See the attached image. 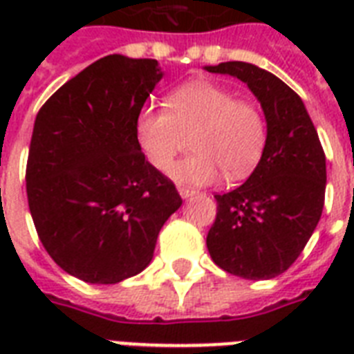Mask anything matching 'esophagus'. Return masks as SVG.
I'll list each match as a JSON object with an SVG mask.
<instances>
[{
  "label": "esophagus",
  "mask_w": 354,
  "mask_h": 354,
  "mask_svg": "<svg viewBox=\"0 0 354 354\" xmlns=\"http://www.w3.org/2000/svg\"><path fill=\"white\" fill-rule=\"evenodd\" d=\"M178 193H180V196H182V198H189V196L196 194V191H194V189H189V187H183V185H180V187H178Z\"/></svg>",
  "instance_id": "esophagus-1"
}]
</instances>
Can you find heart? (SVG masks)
Segmentation results:
<instances>
[{
  "label": "heart",
  "instance_id": "heart-1",
  "mask_svg": "<svg viewBox=\"0 0 354 354\" xmlns=\"http://www.w3.org/2000/svg\"><path fill=\"white\" fill-rule=\"evenodd\" d=\"M167 106H145L136 121L138 141L154 169H169L191 133L194 154L171 169L176 182L205 185L222 172L241 180L255 169L266 145V122L255 104L196 80L172 91Z\"/></svg>",
  "mask_w": 354,
  "mask_h": 354
}]
</instances>
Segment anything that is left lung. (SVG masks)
I'll list each match as a JSON object with an SVG mask.
<instances>
[{
	"label": "left lung",
	"mask_w": 354,
	"mask_h": 354,
	"mask_svg": "<svg viewBox=\"0 0 354 354\" xmlns=\"http://www.w3.org/2000/svg\"><path fill=\"white\" fill-rule=\"evenodd\" d=\"M242 80L261 102L266 145L241 187L215 194L207 250L216 266L242 279H272L299 257L324 211L325 154L301 97L248 62L205 66Z\"/></svg>",
	"instance_id": "8db88e82"
}]
</instances>
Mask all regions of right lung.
<instances>
[{
	"label": "right lung",
	"instance_id": "add662e5",
	"mask_svg": "<svg viewBox=\"0 0 354 354\" xmlns=\"http://www.w3.org/2000/svg\"><path fill=\"white\" fill-rule=\"evenodd\" d=\"M161 77L158 60L108 55L36 115L25 174L30 216L53 261L91 285L143 272L160 230L182 205L136 133Z\"/></svg>",
	"mask_w": 354,
	"mask_h": 354
}]
</instances>
